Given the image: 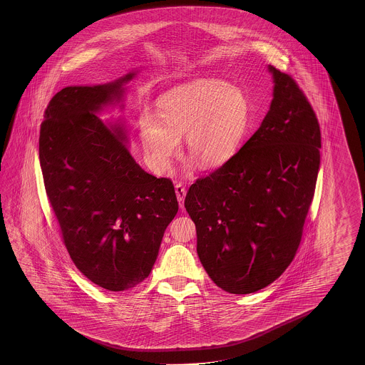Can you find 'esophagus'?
Returning a JSON list of instances; mask_svg holds the SVG:
<instances>
[{"label": "esophagus", "mask_w": 365, "mask_h": 365, "mask_svg": "<svg viewBox=\"0 0 365 365\" xmlns=\"http://www.w3.org/2000/svg\"><path fill=\"white\" fill-rule=\"evenodd\" d=\"M175 190H176V195H178V201L180 203V207H184V200H185L186 190L185 186L182 185L181 182H176L175 185Z\"/></svg>", "instance_id": "1"}]
</instances>
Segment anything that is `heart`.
Returning <instances> with one entry per match:
<instances>
[{
	"label": "heart",
	"instance_id": "b5f03b06",
	"mask_svg": "<svg viewBox=\"0 0 365 365\" xmlns=\"http://www.w3.org/2000/svg\"><path fill=\"white\" fill-rule=\"evenodd\" d=\"M159 117L142 112L140 138L148 160L167 171L185 134L187 153L202 168L228 162L247 132L248 96L220 79H198L164 93L158 101Z\"/></svg>",
	"mask_w": 365,
	"mask_h": 365
}]
</instances>
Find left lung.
Segmentation results:
<instances>
[{
	"mask_svg": "<svg viewBox=\"0 0 365 365\" xmlns=\"http://www.w3.org/2000/svg\"><path fill=\"white\" fill-rule=\"evenodd\" d=\"M269 70L274 98L262 124L228 162L195 180L184 203L202 266L235 295L267 287L292 262L319 170L321 130L308 98L289 74Z\"/></svg>",
	"mask_w": 365,
	"mask_h": 365,
	"instance_id": "8db88e82",
	"label": "left lung"
}]
</instances>
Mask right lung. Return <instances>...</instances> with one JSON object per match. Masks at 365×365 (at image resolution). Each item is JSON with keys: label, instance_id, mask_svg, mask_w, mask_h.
Here are the masks:
<instances>
[{"label": "right lung", "instance_id": "right-lung-1", "mask_svg": "<svg viewBox=\"0 0 365 365\" xmlns=\"http://www.w3.org/2000/svg\"><path fill=\"white\" fill-rule=\"evenodd\" d=\"M133 77L62 88L40 126V167L62 241L78 270L113 292L148 278L179 210L171 179L143 171L125 146L124 128L95 115L120 101Z\"/></svg>", "mask_w": 365, "mask_h": 365}]
</instances>
